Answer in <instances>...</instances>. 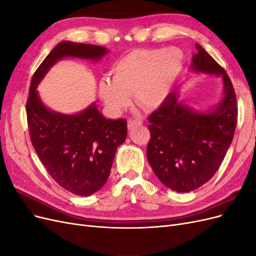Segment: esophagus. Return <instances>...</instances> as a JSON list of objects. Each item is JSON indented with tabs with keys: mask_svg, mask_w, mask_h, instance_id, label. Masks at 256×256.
<instances>
[{
	"mask_svg": "<svg viewBox=\"0 0 256 256\" xmlns=\"http://www.w3.org/2000/svg\"><path fill=\"white\" fill-rule=\"evenodd\" d=\"M143 120L141 118H129L128 120V128H132L134 126L142 125Z\"/></svg>",
	"mask_w": 256,
	"mask_h": 256,
	"instance_id": "34e87169",
	"label": "esophagus"
}]
</instances>
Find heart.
Listing matches in <instances>:
<instances>
[{
    "mask_svg": "<svg viewBox=\"0 0 256 256\" xmlns=\"http://www.w3.org/2000/svg\"><path fill=\"white\" fill-rule=\"evenodd\" d=\"M184 65L180 49H138L118 58L112 65L111 79L99 83V96L113 114L130 104V95L146 110L166 102Z\"/></svg>",
    "mask_w": 256,
    "mask_h": 256,
    "instance_id": "1",
    "label": "heart"
}]
</instances>
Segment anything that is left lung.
Masks as SVG:
<instances>
[{
	"label": "left lung",
	"instance_id": "8db88e82",
	"mask_svg": "<svg viewBox=\"0 0 256 256\" xmlns=\"http://www.w3.org/2000/svg\"><path fill=\"white\" fill-rule=\"evenodd\" d=\"M196 47L192 69L220 76L223 99L212 112L198 113L178 102L177 92H173L148 118L147 159L159 180L177 192L194 190L214 175L233 141L237 124V100L230 76L200 44Z\"/></svg>",
	"mask_w": 256,
	"mask_h": 256
}]
</instances>
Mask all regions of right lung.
I'll use <instances>...</instances> for the list:
<instances>
[{"label": "right lung", "mask_w": 256, "mask_h": 256, "mask_svg": "<svg viewBox=\"0 0 256 256\" xmlns=\"http://www.w3.org/2000/svg\"><path fill=\"white\" fill-rule=\"evenodd\" d=\"M102 46L62 42L36 69L30 81L26 116L30 142L50 176L76 196H88L102 189L110 175L118 147L127 136V120H106L95 104L74 115L52 112L36 90L49 69L60 58L100 60Z\"/></svg>", "instance_id": "obj_1"}]
</instances>
